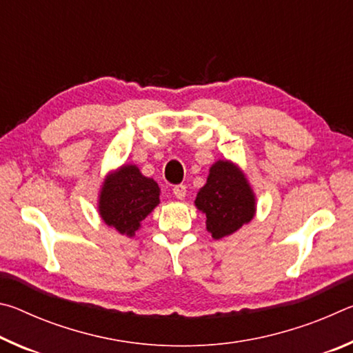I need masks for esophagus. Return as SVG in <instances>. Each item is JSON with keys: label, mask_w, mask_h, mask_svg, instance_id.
Here are the masks:
<instances>
[{"label": "esophagus", "mask_w": 353, "mask_h": 353, "mask_svg": "<svg viewBox=\"0 0 353 353\" xmlns=\"http://www.w3.org/2000/svg\"><path fill=\"white\" fill-rule=\"evenodd\" d=\"M172 194L176 196L177 199H185V196H187V187H185V185H176L174 188H172Z\"/></svg>", "instance_id": "1"}]
</instances>
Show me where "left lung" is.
Masks as SVG:
<instances>
[{"instance_id":"1","label":"left lung","mask_w":353,"mask_h":353,"mask_svg":"<svg viewBox=\"0 0 353 353\" xmlns=\"http://www.w3.org/2000/svg\"><path fill=\"white\" fill-rule=\"evenodd\" d=\"M196 207L207 216L214 240L232 235L255 214V194L243 171L229 160L212 165L207 183L199 190Z\"/></svg>"}]
</instances>
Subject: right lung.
Instances as JSON below:
<instances>
[{
  "mask_svg": "<svg viewBox=\"0 0 353 353\" xmlns=\"http://www.w3.org/2000/svg\"><path fill=\"white\" fill-rule=\"evenodd\" d=\"M160 188L135 165H123L105 177L99 193L98 210L104 223L121 235L134 236L141 221L159 205Z\"/></svg>",
  "mask_w": 353,
  "mask_h": 353,
  "instance_id": "right-lung-1",
  "label": "right lung"
}]
</instances>
